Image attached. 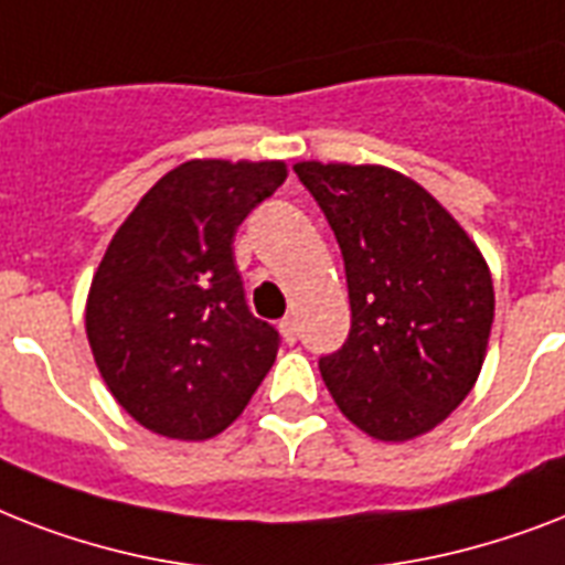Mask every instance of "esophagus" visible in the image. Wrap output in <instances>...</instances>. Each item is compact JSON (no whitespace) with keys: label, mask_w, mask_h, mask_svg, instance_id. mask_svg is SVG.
<instances>
[{"label":"esophagus","mask_w":565,"mask_h":565,"mask_svg":"<svg viewBox=\"0 0 565 565\" xmlns=\"http://www.w3.org/2000/svg\"><path fill=\"white\" fill-rule=\"evenodd\" d=\"M278 331H281V337L287 343H296V340H299V326H296V319L292 317H284L281 322H278Z\"/></svg>","instance_id":"obj_1"}]
</instances>
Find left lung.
<instances>
[{"instance_id":"1","label":"left lung","mask_w":565,"mask_h":565,"mask_svg":"<svg viewBox=\"0 0 565 565\" xmlns=\"http://www.w3.org/2000/svg\"><path fill=\"white\" fill-rule=\"evenodd\" d=\"M334 231L352 331L319 372L345 419L384 443L428 434L463 402L487 358L490 266L425 188L375 163L292 167Z\"/></svg>"}]
</instances>
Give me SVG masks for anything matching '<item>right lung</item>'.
Instances as JSON below:
<instances>
[{"instance_id": "obj_1", "label": "right lung", "mask_w": 565, "mask_h": 565, "mask_svg": "<svg viewBox=\"0 0 565 565\" xmlns=\"http://www.w3.org/2000/svg\"><path fill=\"white\" fill-rule=\"evenodd\" d=\"M284 179V161L181 163L110 239L84 322L110 395L143 428L216 437L273 370L281 337L252 317L231 246Z\"/></svg>"}]
</instances>
